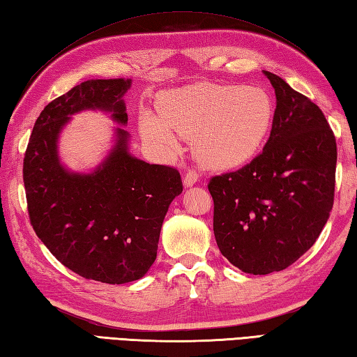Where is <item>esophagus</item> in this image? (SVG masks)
Here are the masks:
<instances>
[{
	"mask_svg": "<svg viewBox=\"0 0 357 357\" xmlns=\"http://www.w3.org/2000/svg\"><path fill=\"white\" fill-rule=\"evenodd\" d=\"M198 179H199V176H198V173L195 172V170H187L185 172V174H184V184H185V187H192V185H195L198 183Z\"/></svg>",
	"mask_w": 357,
	"mask_h": 357,
	"instance_id": "esophagus-1",
	"label": "esophagus"
}]
</instances>
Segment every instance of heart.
I'll return each mask as SVG.
<instances>
[{"instance_id": "1", "label": "heart", "mask_w": 357, "mask_h": 357, "mask_svg": "<svg viewBox=\"0 0 357 357\" xmlns=\"http://www.w3.org/2000/svg\"><path fill=\"white\" fill-rule=\"evenodd\" d=\"M274 108L258 86L202 83L170 96L164 117L145 113L141 130L146 141L178 149L174 132L197 139L198 156L215 169H229L252 158L266 137Z\"/></svg>"}]
</instances>
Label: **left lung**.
Here are the masks:
<instances>
[{"label": "left lung", "instance_id": "left-lung-1", "mask_svg": "<svg viewBox=\"0 0 357 357\" xmlns=\"http://www.w3.org/2000/svg\"><path fill=\"white\" fill-rule=\"evenodd\" d=\"M271 136L235 172L212 176L213 234L221 254L246 274L297 261L322 232L334 202L337 146L325 114L280 77Z\"/></svg>", "mask_w": 357, "mask_h": 357}]
</instances>
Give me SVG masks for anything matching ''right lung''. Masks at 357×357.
Returning a JSON list of instances; mask_svg holds the SVG:
<instances>
[{
	"label": "right lung",
	"instance_id": "add662e5",
	"mask_svg": "<svg viewBox=\"0 0 357 357\" xmlns=\"http://www.w3.org/2000/svg\"><path fill=\"white\" fill-rule=\"evenodd\" d=\"M130 79L88 80L47 103L35 121L23 160L31 225L57 260L75 274L109 284L139 280L156 260L165 213L183 192L179 172L146 164L127 151V131L91 174L66 172L57 137L69 116L86 108L111 111L127 123L122 96Z\"/></svg>",
	"mask_w": 357,
	"mask_h": 357
}]
</instances>
